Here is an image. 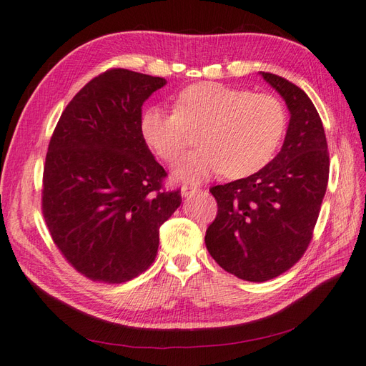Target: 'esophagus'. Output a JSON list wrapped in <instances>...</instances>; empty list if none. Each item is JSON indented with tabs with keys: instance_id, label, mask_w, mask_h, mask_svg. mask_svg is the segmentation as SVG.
I'll return each instance as SVG.
<instances>
[{
	"instance_id": "obj_1",
	"label": "esophagus",
	"mask_w": 366,
	"mask_h": 366,
	"mask_svg": "<svg viewBox=\"0 0 366 366\" xmlns=\"http://www.w3.org/2000/svg\"><path fill=\"white\" fill-rule=\"evenodd\" d=\"M198 191V187L197 186H189V184H183L182 186V195L183 197H187V195H192V194H195Z\"/></svg>"
}]
</instances>
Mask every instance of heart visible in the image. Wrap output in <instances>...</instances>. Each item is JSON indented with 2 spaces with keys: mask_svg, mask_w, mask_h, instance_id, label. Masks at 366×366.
I'll use <instances>...</instances> for the list:
<instances>
[{
  "mask_svg": "<svg viewBox=\"0 0 366 366\" xmlns=\"http://www.w3.org/2000/svg\"><path fill=\"white\" fill-rule=\"evenodd\" d=\"M285 108L272 94L218 82H200L177 94L174 112L148 107L140 117L145 142L160 159L174 163L200 129L197 151L177 164L182 180H203L217 172L242 179L262 169L285 129Z\"/></svg>",
  "mask_w": 366,
  "mask_h": 366,
  "instance_id": "b5f03b06",
  "label": "heart"
}]
</instances>
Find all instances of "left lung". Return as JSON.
<instances>
[{
	"instance_id": "obj_1",
	"label": "left lung",
	"mask_w": 366,
	"mask_h": 366,
	"mask_svg": "<svg viewBox=\"0 0 366 366\" xmlns=\"http://www.w3.org/2000/svg\"><path fill=\"white\" fill-rule=\"evenodd\" d=\"M261 76L290 112L284 145L258 172L210 187L218 212L204 237L221 269L252 282L273 280L302 258L330 172L325 131L313 102L284 77Z\"/></svg>"
}]
</instances>
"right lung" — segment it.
Segmentation results:
<instances>
[{"label":"right lung","instance_id":"obj_1","mask_svg":"<svg viewBox=\"0 0 366 366\" xmlns=\"http://www.w3.org/2000/svg\"><path fill=\"white\" fill-rule=\"evenodd\" d=\"M163 77L112 69L65 107L49 143L42 215L53 242L85 278L120 284L156 259L159 229L182 203L140 131L142 105Z\"/></svg>","mask_w":366,"mask_h":366}]
</instances>
